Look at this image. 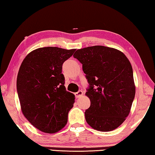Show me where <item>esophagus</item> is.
<instances>
[{"label": "esophagus", "instance_id": "obj_1", "mask_svg": "<svg viewBox=\"0 0 155 155\" xmlns=\"http://www.w3.org/2000/svg\"><path fill=\"white\" fill-rule=\"evenodd\" d=\"M83 91H78L77 93H75V95L77 98L81 97L83 96Z\"/></svg>", "mask_w": 155, "mask_h": 155}]
</instances>
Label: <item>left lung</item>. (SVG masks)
<instances>
[{
  "instance_id": "1",
  "label": "left lung",
  "mask_w": 155,
  "mask_h": 155,
  "mask_svg": "<svg viewBox=\"0 0 155 155\" xmlns=\"http://www.w3.org/2000/svg\"><path fill=\"white\" fill-rule=\"evenodd\" d=\"M74 58L83 64L89 89L90 107L84 112L87 124L101 132L118 128L128 116L136 87L131 64L122 51L94 45L78 49Z\"/></svg>"
}]
</instances>
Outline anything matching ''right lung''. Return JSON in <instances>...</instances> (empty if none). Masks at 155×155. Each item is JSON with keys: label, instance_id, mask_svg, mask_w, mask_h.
<instances>
[{"label": "right lung", "instance_id": "obj_1", "mask_svg": "<svg viewBox=\"0 0 155 155\" xmlns=\"http://www.w3.org/2000/svg\"><path fill=\"white\" fill-rule=\"evenodd\" d=\"M75 50L39 48L27 54L19 68L17 89L21 111L44 133H56L67 124L75 97L66 91L62 69Z\"/></svg>", "mask_w": 155, "mask_h": 155}]
</instances>
